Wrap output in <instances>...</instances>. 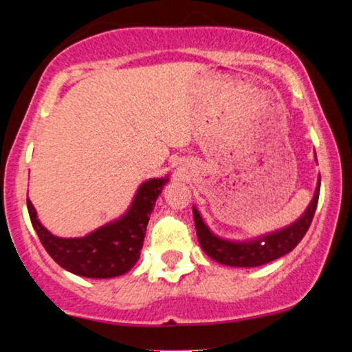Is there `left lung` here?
Returning a JSON list of instances; mask_svg holds the SVG:
<instances>
[{
    "label": "left lung",
    "mask_w": 352,
    "mask_h": 352,
    "mask_svg": "<svg viewBox=\"0 0 352 352\" xmlns=\"http://www.w3.org/2000/svg\"><path fill=\"white\" fill-rule=\"evenodd\" d=\"M314 159H316V153H314ZM319 187H321V177L318 179L316 190H314L308 208L302 212V215L296 221H293L288 227L265 233V235L252 238V240H227V238L215 235L204 221L199 208L193 205V221H195L197 236H199L201 250L217 263L238 266V268H254V266L266 265L285 256L286 253L293 252L294 246L300 243L308 232L318 207Z\"/></svg>",
    "instance_id": "1"
}]
</instances>
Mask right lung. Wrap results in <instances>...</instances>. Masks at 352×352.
<instances>
[{"instance_id": "obj_1", "label": "right lung", "mask_w": 352, "mask_h": 352, "mask_svg": "<svg viewBox=\"0 0 352 352\" xmlns=\"http://www.w3.org/2000/svg\"><path fill=\"white\" fill-rule=\"evenodd\" d=\"M167 182L168 175L142 182L124 215L86 236L52 235L39 221L30 199L28 212L43 246L60 268L84 278H116L134 268L140 258L148 218Z\"/></svg>"}]
</instances>
